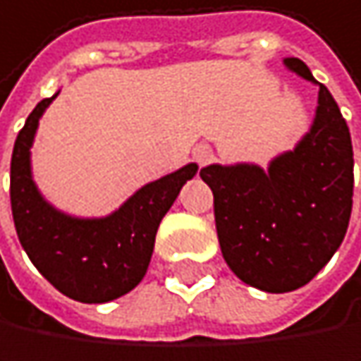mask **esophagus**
I'll return each instance as SVG.
<instances>
[{
	"label": "esophagus",
	"mask_w": 361,
	"mask_h": 361,
	"mask_svg": "<svg viewBox=\"0 0 361 361\" xmlns=\"http://www.w3.org/2000/svg\"><path fill=\"white\" fill-rule=\"evenodd\" d=\"M193 157H195V161H197L200 166H204V164H208V161L212 159V149L206 147V145H197V147L193 149Z\"/></svg>",
	"instance_id": "obj_1"
}]
</instances>
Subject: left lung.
<instances>
[{"label": "left lung", "mask_w": 361, "mask_h": 361, "mask_svg": "<svg viewBox=\"0 0 361 361\" xmlns=\"http://www.w3.org/2000/svg\"><path fill=\"white\" fill-rule=\"evenodd\" d=\"M283 65L315 82L298 59ZM319 86L309 132L269 161L200 170L214 193L223 259L244 283L281 294L309 283L343 244L353 204V147L347 121Z\"/></svg>", "instance_id": "left-lung-1"}]
</instances>
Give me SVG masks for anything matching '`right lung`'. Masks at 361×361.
<instances>
[{
    "instance_id": "1",
    "label": "right lung",
    "mask_w": 361,
    "mask_h": 361,
    "mask_svg": "<svg viewBox=\"0 0 361 361\" xmlns=\"http://www.w3.org/2000/svg\"><path fill=\"white\" fill-rule=\"evenodd\" d=\"M59 96L44 98L18 132L10 164V202L18 240L37 271L65 296L109 302L140 283L151 263L155 233L197 164L140 187L115 212L80 219L56 210L39 193L31 172V147L44 111Z\"/></svg>"
}]
</instances>
